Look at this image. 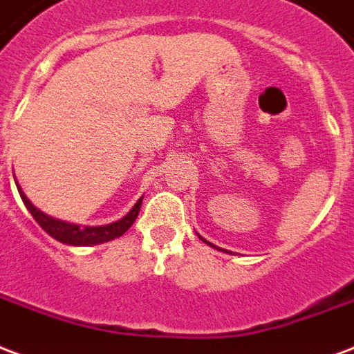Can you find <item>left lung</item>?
<instances>
[{
    "instance_id": "8db88e82",
    "label": "left lung",
    "mask_w": 354,
    "mask_h": 354,
    "mask_svg": "<svg viewBox=\"0 0 354 354\" xmlns=\"http://www.w3.org/2000/svg\"><path fill=\"white\" fill-rule=\"evenodd\" d=\"M198 237L201 239V241H203V243H205V244H209V246H212V248H216V250H222V248H218V246H214V244H212V243H209V241H207V239H203V237H201V235H198ZM222 252H227V250H222Z\"/></svg>"
}]
</instances>
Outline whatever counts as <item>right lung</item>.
<instances>
[{
	"instance_id": "add662e5",
	"label": "right lung",
	"mask_w": 354,
	"mask_h": 354,
	"mask_svg": "<svg viewBox=\"0 0 354 354\" xmlns=\"http://www.w3.org/2000/svg\"><path fill=\"white\" fill-rule=\"evenodd\" d=\"M16 188H18V194L22 198L24 205L31 212V216L35 218V222L41 225L42 230L46 231L50 237H54L55 241H59L63 244H71V246H95V244L108 243V241H113V239L121 237L123 233L129 231V227L134 222H136L138 214H140V207H142L143 198H140L136 201V205L132 207L127 214H124L121 220H115L111 224L106 225H78L71 224V222H65V220H57V218L50 216L46 212H42L41 209H37L29 198L24 194L20 183L16 180Z\"/></svg>"
}]
</instances>
